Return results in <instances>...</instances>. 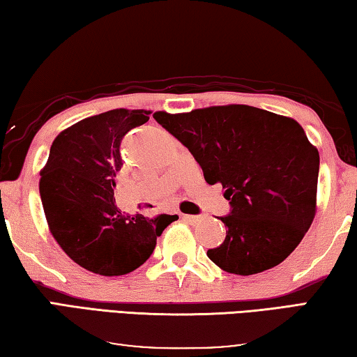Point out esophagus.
<instances>
[{"label":"esophagus","mask_w":357,"mask_h":357,"mask_svg":"<svg viewBox=\"0 0 357 357\" xmlns=\"http://www.w3.org/2000/svg\"><path fill=\"white\" fill-rule=\"evenodd\" d=\"M183 220L185 222H190V223H196V222L201 220V217H197V215H183Z\"/></svg>","instance_id":"obj_1"}]
</instances>
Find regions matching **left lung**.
Masks as SVG:
<instances>
[{"instance_id":"8db88e82","label":"left lung","mask_w":357,"mask_h":357,"mask_svg":"<svg viewBox=\"0 0 357 357\" xmlns=\"http://www.w3.org/2000/svg\"><path fill=\"white\" fill-rule=\"evenodd\" d=\"M153 118L188 148L209 185L222 183L231 211L223 244L207 257L249 276L292 254L316 213L319 153L292 118L223 105Z\"/></svg>"}]
</instances>
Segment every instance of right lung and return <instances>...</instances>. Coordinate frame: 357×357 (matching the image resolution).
<instances>
[{
    "label": "right lung",
    "instance_id": "add662e5",
    "mask_svg": "<svg viewBox=\"0 0 357 357\" xmlns=\"http://www.w3.org/2000/svg\"><path fill=\"white\" fill-rule=\"evenodd\" d=\"M151 112L116 108L86 118L52 142L40 195L49 229L71 260L100 276H121L150 259L158 236L177 220L161 213L128 215L114 201L119 146Z\"/></svg>",
    "mask_w": 357,
    "mask_h": 357
}]
</instances>
